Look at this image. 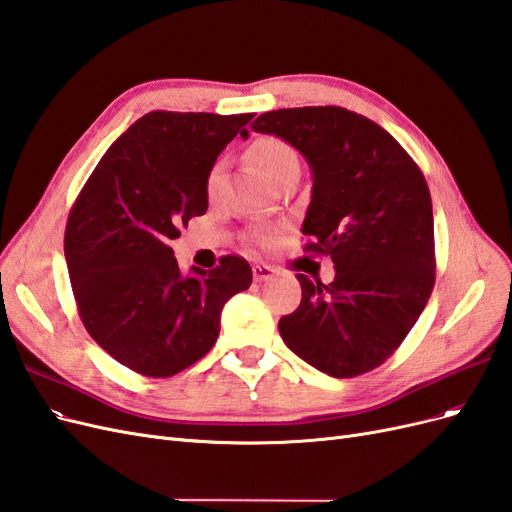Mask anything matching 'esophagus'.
Masks as SVG:
<instances>
[{"label": "esophagus", "instance_id": "esophagus-1", "mask_svg": "<svg viewBox=\"0 0 512 512\" xmlns=\"http://www.w3.org/2000/svg\"><path fill=\"white\" fill-rule=\"evenodd\" d=\"M274 268L268 266V263H257V266H253V278L257 280V283H266V280H270L274 276Z\"/></svg>", "mask_w": 512, "mask_h": 512}]
</instances>
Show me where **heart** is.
Wrapping results in <instances>:
<instances>
[{
	"label": "heart",
	"mask_w": 512,
	"mask_h": 512,
	"mask_svg": "<svg viewBox=\"0 0 512 512\" xmlns=\"http://www.w3.org/2000/svg\"><path fill=\"white\" fill-rule=\"evenodd\" d=\"M249 155L255 166L259 168V172L266 176L272 185L278 183V180L285 174H289L291 170H300V157L295 153V148L289 142L274 136L257 138L251 144ZM219 187H221V163H217V166L208 172V178H206V195L210 200L219 193Z\"/></svg>",
	"instance_id": "heart-1"
}]
</instances>
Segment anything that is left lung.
I'll list each match as a JSON object with an SVG mask.
<instances>
[{
	"label": "left lung",
	"mask_w": 512,
	"mask_h": 512,
	"mask_svg": "<svg viewBox=\"0 0 512 512\" xmlns=\"http://www.w3.org/2000/svg\"><path fill=\"white\" fill-rule=\"evenodd\" d=\"M259 134L308 161L312 197L306 251L332 257L329 285L298 274L302 302L278 321L289 349L334 378L381 366L417 323L436 280L432 197L389 131L338 106L259 114Z\"/></svg>",
	"instance_id": "1"
}]
</instances>
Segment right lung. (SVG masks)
<instances>
[{"mask_svg":"<svg viewBox=\"0 0 512 512\" xmlns=\"http://www.w3.org/2000/svg\"><path fill=\"white\" fill-rule=\"evenodd\" d=\"M253 114H144L114 142L82 187L65 225V261L89 336L144 376L193 366L219 338L221 310L249 289V261L178 268L170 242L208 210L206 178Z\"/></svg>","mask_w":512,"mask_h":512,"instance_id":"add662e5","label":"right lung"}]
</instances>
